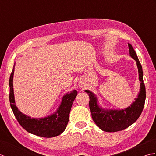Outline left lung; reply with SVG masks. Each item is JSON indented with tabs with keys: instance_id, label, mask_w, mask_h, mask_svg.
Instances as JSON below:
<instances>
[{
	"instance_id": "1",
	"label": "left lung",
	"mask_w": 156,
	"mask_h": 156,
	"mask_svg": "<svg viewBox=\"0 0 156 156\" xmlns=\"http://www.w3.org/2000/svg\"><path fill=\"white\" fill-rule=\"evenodd\" d=\"M128 47L129 55L136 61L139 72V79L141 82L140 91L137 95V98H135V101L133 102L131 106L121 110L104 109L99 107L97 97L93 92L90 90H85L90 98L89 107L90 109L92 119L101 130L106 132L119 131L129 127L140 117L145 105L146 94H145V87L144 83L142 66L137 58L136 52L135 51L132 45L130 44H128Z\"/></svg>"
}]
</instances>
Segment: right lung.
I'll return each mask as SVG.
<instances>
[{
  "mask_svg": "<svg viewBox=\"0 0 156 156\" xmlns=\"http://www.w3.org/2000/svg\"><path fill=\"white\" fill-rule=\"evenodd\" d=\"M14 71L15 65L9 79V101L19 123L29 133L43 137H54L62 133L68 125L69 112L78 92L74 90L70 93L65 94L58 110L54 114L44 118H31L22 113L16 107L12 84Z\"/></svg>",
  "mask_w": 156,
  "mask_h": 156,
  "instance_id": "right-lung-1",
  "label": "right lung"
}]
</instances>
